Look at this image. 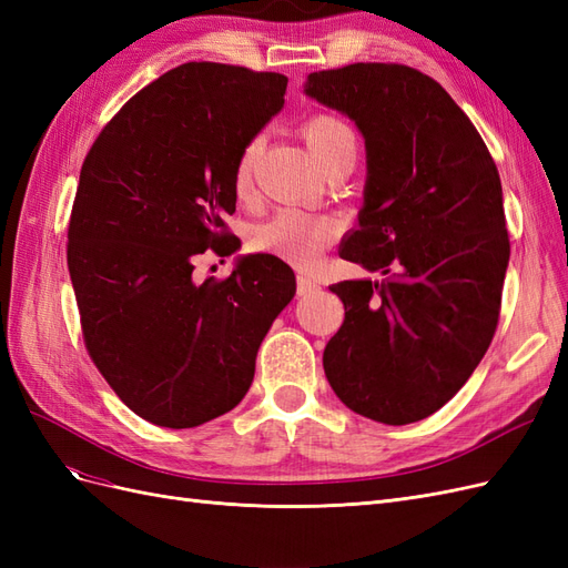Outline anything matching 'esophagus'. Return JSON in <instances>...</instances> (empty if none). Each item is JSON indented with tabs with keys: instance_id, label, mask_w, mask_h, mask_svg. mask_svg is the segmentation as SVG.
I'll return each mask as SVG.
<instances>
[{
	"instance_id": "1",
	"label": "esophagus",
	"mask_w": 568,
	"mask_h": 568,
	"mask_svg": "<svg viewBox=\"0 0 568 568\" xmlns=\"http://www.w3.org/2000/svg\"><path fill=\"white\" fill-rule=\"evenodd\" d=\"M315 291H320V284L311 277H305V274H298V277H296V294L298 296H311V294H315Z\"/></svg>"
}]
</instances>
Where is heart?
Returning <instances> with one entry per match:
<instances>
[{
	"label": "heart",
	"instance_id": "heart-1",
	"mask_svg": "<svg viewBox=\"0 0 568 568\" xmlns=\"http://www.w3.org/2000/svg\"><path fill=\"white\" fill-rule=\"evenodd\" d=\"M301 134L305 144L311 146L313 156L329 170L338 161L355 159L357 134L355 130L336 113H313L303 120ZM263 140H251L236 159L234 168V192L244 196L251 192L253 168L261 153ZM336 239V225L324 217H311L298 211H282L267 222L253 227L251 246L255 251H265L282 255L296 265L313 263L315 257Z\"/></svg>",
	"mask_w": 568,
	"mask_h": 568
}]
</instances>
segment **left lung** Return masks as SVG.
<instances>
[{
  "mask_svg": "<svg viewBox=\"0 0 568 568\" xmlns=\"http://www.w3.org/2000/svg\"><path fill=\"white\" fill-rule=\"evenodd\" d=\"M305 94L365 136V205L338 253L386 274L329 286L346 317L324 348V374L357 415L419 422L467 384L500 320L509 263L500 175L467 113L417 68L317 71Z\"/></svg>",
  "mask_w": 568,
  "mask_h": 568,
  "instance_id": "left-lung-1",
  "label": "left lung"
}]
</instances>
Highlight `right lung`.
<instances>
[{
    "label": "right lung",
    "mask_w": 568,
    "mask_h": 568,
    "mask_svg": "<svg viewBox=\"0 0 568 568\" xmlns=\"http://www.w3.org/2000/svg\"><path fill=\"white\" fill-rule=\"evenodd\" d=\"M288 78L192 61L136 92L80 170L68 272L92 363L134 415L194 428L242 403L257 348L296 277L277 255L239 257L225 280H192L203 251L239 239L234 168L284 106Z\"/></svg>",
    "instance_id": "obj_1"
}]
</instances>
